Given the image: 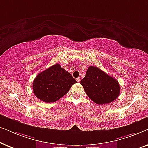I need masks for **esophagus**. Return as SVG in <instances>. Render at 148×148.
<instances>
[{"mask_svg":"<svg viewBox=\"0 0 148 148\" xmlns=\"http://www.w3.org/2000/svg\"><path fill=\"white\" fill-rule=\"evenodd\" d=\"M76 80H77V82L78 83H79L80 81H81V79L79 77H78V78L76 79Z\"/></svg>","mask_w":148,"mask_h":148,"instance_id":"esophagus-1","label":"esophagus"}]
</instances>
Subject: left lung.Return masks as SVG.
Masks as SVG:
<instances>
[{
  "label": "left lung",
  "instance_id": "1",
  "mask_svg": "<svg viewBox=\"0 0 148 148\" xmlns=\"http://www.w3.org/2000/svg\"><path fill=\"white\" fill-rule=\"evenodd\" d=\"M81 84L89 98L98 104L112 102L120 94L118 81L97 66H89Z\"/></svg>",
  "mask_w": 148,
  "mask_h": 148
}]
</instances>
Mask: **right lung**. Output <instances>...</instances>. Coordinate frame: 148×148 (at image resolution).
Instances as JSON below:
<instances>
[{"instance_id": "obj_1", "label": "right lung", "mask_w": 148, "mask_h": 148, "mask_svg": "<svg viewBox=\"0 0 148 148\" xmlns=\"http://www.w3.org/2000/svg\"><path fill=\"white\" fill-rule=\"evenodd\" d=\"M76 83L69 73L56 63L36 76L33 82V92L40 100L54 102L66 94Z\"/></svg>"}]
</instances>
